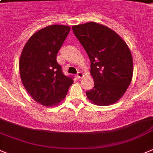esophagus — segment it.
Wrapping results in <instances>:
<instances>
[{
    "label": "esophagus",
    "mask_w": 153,
    "mask_h": 153,
    "mask_svg": "<svg viewBox=\"0 0 153 153\" xmlns=\"http://www.w3.org/2000/svg\"><path fill=\"white\" fill-rule=\"evenodd\" d=\"M82 76H83V74L82 72H78L76 74V78H78V79H80Z\"/></svg>",
    "instance_id": "34e87169"
}]
</instances>
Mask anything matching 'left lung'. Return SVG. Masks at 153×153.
Returning a JSON list of instances; mask_svg holds the SVG:
<instances>
[{
    "mask_svg": "<svg viewBox=\"0 0 153 153\" xmlns=\"http://www.w3.org/2000/svg\"><path fill=\"white\" fill-rule=\"evenodd\" d=\"M72 29L91 62L94 87L86 92L88 99L99 106L114 104L132 80L133 57L128 46L114 31L95 22Z\"/></svg>",
    "mask_w": 153,
    "mask_h": 153,
    "instance_id": "1",
    "label": "left lung"
}]
</instances>
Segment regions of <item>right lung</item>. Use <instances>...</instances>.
Wrapping results in <instances>:
<instances>
[{
	"instance_id": "right-lung-1",
	"label": "right lung",
	"mask_w": 153,
	"mask_h": 153,
	"mask_svg": "<svg viewBox=\"0 0 153 153\" xmlns=\"http://www.w3.org/2000/svg\"><path fill=\"white\" fill-rule=\"evenodd\" d=\"M71 30L64 25H51L37 31L28 40L19 59L21 80L36 102L44 106L57 105L74 82L57 62V54Z\"/></svg>"
}]
</instances>
